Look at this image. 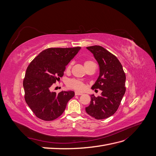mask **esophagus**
Masks as SVG:
<instances>
[{
	"label": "esophagus",
	"mask_w": 156,
	"mask_h": 156,
	"mask_svg": "<svg viewBox=\"0 0 156 156\" xmlns=\"http://www.w3.org/2000/svg\"><path fill=\"white\" fill-rule=\"evenodd\" d=\"M83 93L82 92H75V96H79V95H82Z\"/></svg>",
	"instance_id": "34e87169"
}]
</instances>
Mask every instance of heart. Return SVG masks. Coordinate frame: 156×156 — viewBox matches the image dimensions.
<instances>
[{"instance_id":"obj_1","label":"heart","mask_w":156,"mask_h":156,"mask_svg":"<svg viewBox=\"0 0 156 156\" xmlns=\"http://www.w3.org/2000/svg\"><path fill=\"white\" fill-rule=\"evenodd\" d=\"M93 62L92 61H90V60H87L84 62V66H86L90 63ZM72 62H70L66 68V71L67 72H69L70 71L71 68H72ZM67 85L68 87L74 89V90H83L85 88V85H84V84L81 81H79V80L77 79H70L68 81L67 83Z\"/></svg>"}]
</instances>
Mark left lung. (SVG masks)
Returning a JSON list of instances; mask_svg holds the SVG:
<instances>
[{
  "instance_id": "8db88e82",
  "label": "left lung",
  "mask_w": 156,
  "mask_h": 156,
  "mask_svg": "<svg viewBox=\"0 0 156 156\" xmlns=\"http://www.w3.org/2000/svg\"><path fill=\"white\" fill-rule=\"evenodd\" d=\"M100 66V75L92 89L102 90L101 95H91V101L85 108L90 116L97 120L105 119L115 114L126 92V74L120 61L103 47H87Z\"/></svg>"
}]
</instances>
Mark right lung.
Wrapping results in <instances>:
<instances>
[{
    "label": "right lung",
    "instance_id": "obj_1",
    "mask_svg": "<svg viewBox=\"0 0 156 156\" xmlns=\"http://www.w3.org/2000/svg\"><path fill=\"white\" fill-rule=\"evenodd\" d=\"M81 49L48 48L32 60L27 67L23 79L25 100L38 119L51 121L64 112L73 91L51 92L52 85L62 77L66 66Z\"/></svg>",
    "mask_w": 156,
    "mask_h": 156
}]
</instances>
